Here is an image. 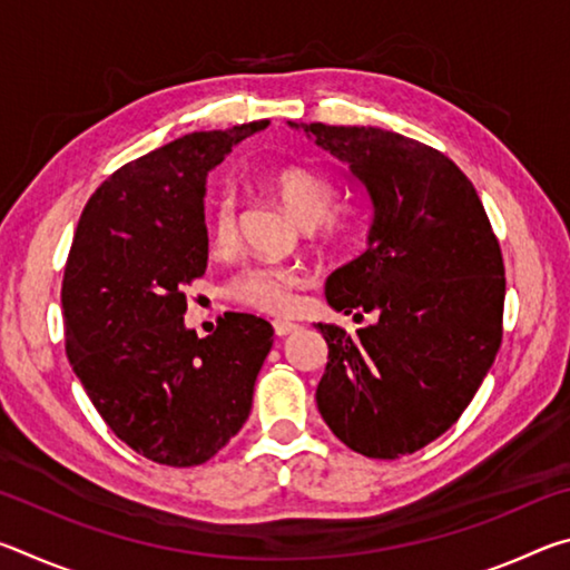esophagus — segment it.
<instances>
[{"instance_id": "1", "label": "esophagus", "mask_w": 570, "mask_h": 570, "mask_svg": "<svg viewBox=\"0 0 570 570\" xmlns=\"http://www.w3.org/2000/svg\"><path fill=\"white\" fill-rule=\"evenodd\" d=\"M296 330V324L294 322H284V320H276L274 322V332H276V336H286V334H292Z\"/></svg>"}]
</instances>
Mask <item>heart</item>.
I'll list each match as a JSON object with an SVG mask.
<instances>
[{
    "instance_id": "b5f03b06",
    "label": "heart",
    "mask_w": 570,
    "mask_h": 570,
    "mask_svg": "<svg viewBox=\"0 0 570 570\" xmlns=\"http://www.w3.org/2000/svg\"><path fill=\"white\" fill-rule=\"evenodd\" d=\"M268 188L282 200L284 208L292 214L302 226H314L322 220L332 200L330 180L312 168L288 166L278 168L268 176ZM238 236L236 220V200L230 193H220L218 200L210 210L208 220V240L214 250L234 248ZM312 284V274L302 266H284V264H258L248 266L240 272L234 284H230V296L238 304L264 314H288L294 312L298 292Z\"/></svg>"
}]
</instances>
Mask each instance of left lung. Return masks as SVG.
<instances>
[{"label":"left lung","mask_w":570,"mask_h":570,"mask_svg":"<svg viewBox=\"0 0 570 570\" xmlns=\"http://www.w3.org/2000/svg\"><path fill=\"white\" fill-rule=\"evenodd\" d=\"M350 166L370 228L326 302L360 322L316 324L330 362L316 387L346 448L394 460L430 445L475 397L503 340L505 268L475 186L440 150L356 125H296Z\"/></svg>","instance_id":"1"}]
</instances>
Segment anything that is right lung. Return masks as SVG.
I'll use <instances>...</instances> for the list:
<instances>
[{"instance_id": "right-lung-1", "label": "right lung", "mask_w": 570, "mask_h": 570, "mask_svg": "<svg viewBox=\"0 0 570 570\" xmlns=\"http://www.w3.org/2000/svg\"><path fill=\"white\" fill-rule=\"evenodd\" d=\"M268 120L190 132L125 163L92 193L62 278L67 360L138 455L193 468L244 428L274 330L226 314L200 340L183 288L206 274V176Z\"/></svg>"}]
</instances>
